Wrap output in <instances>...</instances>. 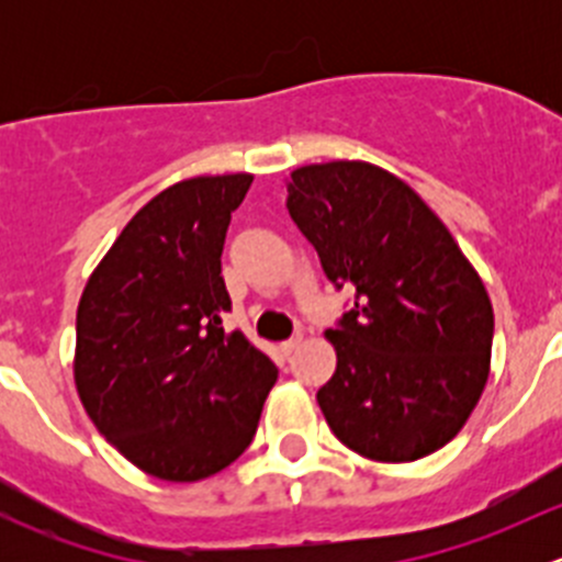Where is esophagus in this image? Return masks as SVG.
Segmentation results:
<instances>
[{
  "label": "esophagus",
  "mask_w": 562,
  "mask_h": 562,
  "mask_svg": "<svg viewBox=\"0 0 562 562\" xmlns=\"http://www.w3.org/2000/svg\"><path fill=\"white\" fill-rule=\"evenodd\" d=\"M302 342H304V334H293V337H291V339H285V342H282L280 348H282V353H288V356H291L293 350H299V348H302Z\"/></svg>",
  "instance_id": "34e87169"
}]
</instances>
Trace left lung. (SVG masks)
<instances>
[{
  "label": "left lung",
  "mask_w": 562,
  "mask_h": 562,
  "mask_svg": "<svg viewBox=\"0 0 562 562\" xmlns=\"http://www.w3.org/2000/svg\"><path fill=\"white\" fill-rule=\"evenodd\" d=\"M288 212L353 307L328 328L337 370L317 405L339 443L413 462L457 438L490 378L495 315L479 271L438 214L361 160L302 166Z\"/></svg>",
  "instance_id": "left-lung-1"
}]
</instances>
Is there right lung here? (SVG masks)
I'll return each instance as SVG.
<instances>
[{
    "mask_svg": "<svg viewBox=\"0 0 562 562\" xmlns=\"http://www.w3.org/2000/svg\"><path fill=\"white\" fill-rule=\"evenodd\" d=\"M252 176H195L151 198L89 277L76 317L83 411L127 462L201 481L245 454L277 367L225 331L223 245Z\"/></svg>",
    "mask_w": 562,
    "mask_h": 562,
    "instance_id": "1",
    "label": "right lung"
}]
</instances>
